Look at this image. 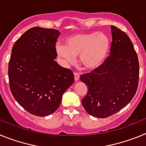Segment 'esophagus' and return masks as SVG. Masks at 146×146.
I'll list each match as a JSON object with an SVG mask.
<instances>
[{
    "mask_svg": "<svg viewBox=\"0 0 146 146\" xmlns=\"http://www.w3.org/2000/svg\"><path fill=\"white\" fill-rule=\"evenodd\" d=\"M74 80H75L76 82H77V81L80 80L79 74H78V73H76V72H74Z\"/></svg>",
    "mask_w": 146,
    "mask_h": 146,
    "instance_id": "obj_1",
    "label": "esophagus"
}]
</instances>
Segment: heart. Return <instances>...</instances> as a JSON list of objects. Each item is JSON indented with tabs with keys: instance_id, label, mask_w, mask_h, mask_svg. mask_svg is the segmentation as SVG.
Instances as JSON below:
<instances>
[{
	"instance_id": "b5f03b06",
	"label": "heart",
	"mask_w": 146,
	"mask_h": 146,
	"mask_svg": "<svg viewBox=\"0 0 146 146\" xmlns=\"http://www.w3.org/2000/svg\"><path fill=\"white\" fill-rule=\"evenodd\" d=\"M110 49V40L102 32L76 33L67 37L64 46H57L58 57L66 64H73L79 56L80 63L87 70H95L106 60Z\"/></svg>"
}]
</instances>
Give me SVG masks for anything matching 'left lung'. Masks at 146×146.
I'll return each instance as SVG.
<instances>
[{"label":"left lung","mask_w":146,"mask_h":146,"mask_svg":"<svg viewBox=\"0 0 146 146\" xmlns=\"http://www.w3.org/2000/svg\"><path fill=\"white\" fill-rule=\"evenodd\" d=\"M110 27V55L97 69L80 76L88 87L82 106L89 115L99 118L110 116L126 107L138 86L139 62L133 44L124 32Z\"/></svg>","instance_id":"8db88e82"}]
</instances>
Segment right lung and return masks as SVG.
I'll return each mask as SVG.
<instances>
[{
  "instance_id": "add662e5",
  "label": "right lung",
  "mask_w": 146,
  "mask_h": 146,
  "mask_svg": "<svg viewBox=\"0 0 146 146\" xmlns=\"http://www.w3.org/2000/svg\"><path fill=\"white\" fill-rule=\"evenodd\" d=\"M56 29L34 27L17 40L9 64L13 96L20 106L36 116L55 112L62 96L74 82L72 71L58 64Z\"/></svg>"
}]
</instances>
